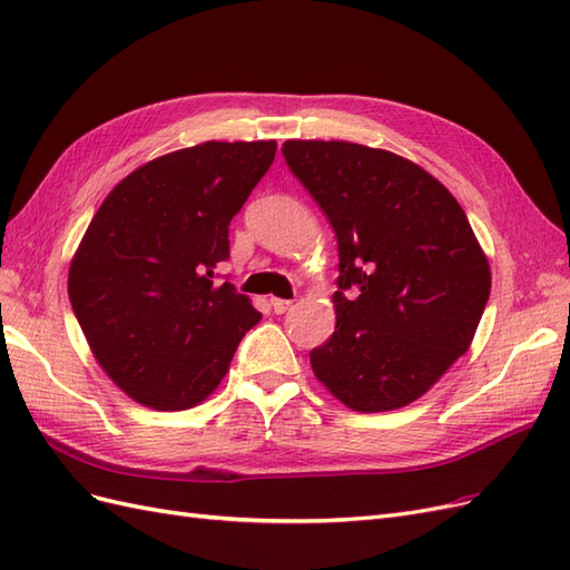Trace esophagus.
Returning a JSON list of instances; mask_svg holds the SVG:
<instances>
[{
  "instance_id": "obj_1",
  "label": "esophagus",
  "mask_w": 570,
  "mask_h": 570,
  "mask_svg": "<svg viewBox=\"0 0 570 570\" xmlns=\"http://www.w3.org/2000/svg\"><path fill=\"white\" fill-rule=\"evenodd\" d=\"M271 306H273L275 314H285V312H289V308H292V302H289V299L273 297V299H271Z\"/></svg>"
}]
</instances>
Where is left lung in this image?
Returning <instances> with one entry per match:
<instances>
[{
    "label": "left lung",
    "instance_id": "left-lung-1",
    "mask_svg": "<svg viewBox=\"0 0 570 570\" xmlns=\"http://www.w3.org/2000/svg\"><path fill=\"white\" fill-rule=\"evenodd\" d=\"M283 157L331 220L337 325L308 358L361 413L416 402L469 352L490 264L454 195L419 164L340 140H287ZM357 289L344 298L343 289Z\"/></svg>",
    "mask_w": 570,
    "mask_h": 570
}]
</instances>
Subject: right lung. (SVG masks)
Masks as SVG:
<instances>
[{"label": "right lung", "instance_id": "obj_1", "mask_svg": "<svg viewBox=\"0 0 570 570\" xmlns=\"http://www.w3.org/2000/svg\"><path fill=\"white\" fill-rule=\"evenodd\" d=\"M273 159L275 140L202 142L135 168L101 202L68 268V299L97 364L130 400L197 406L262 318L214 273Z\"/></svg>", "mask_w": 570, "mask_h": 570}]
</instances>
